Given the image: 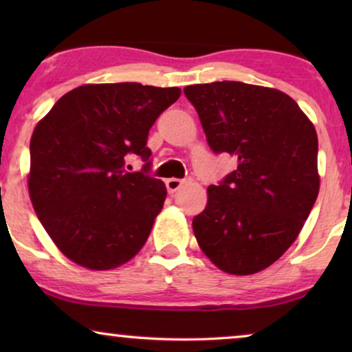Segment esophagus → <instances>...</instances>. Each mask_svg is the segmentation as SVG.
<instances>
[{
  "label": "esophagus",
  "instance_id": "obj_1",
  "mask_svg": "<svg viewBox=\"0 0 352 352\" xmlns=\"http://www.w3.org/2000/svg\"><path fill=\"white\" fill-rule=\"evenodd\" d=\"M187 182V179H177V177H170V179L165 181L166 184V189L170 194H173V192H176L179 187H182Z\"/></svg>",
  "mask_w": 352,
  "mask_h": 352
}]
</instances>
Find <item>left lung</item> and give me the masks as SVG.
Instances as JSON below:
<instances>
[{
  "label": "left lung",
  "instance_id": "left-lung-1",
  "mask_svg": "<svg viewBox=\"0 0 352 352\" xmlns=\"http://www.w3.org/2000/svg\"><path fill=\"white\" fill-rule=\"evenodd\" d=\"M184 94L211 151L239 162L208 187L192 221L197 242L221 271H263L295 242L319 194L314 124L290 96L264 86L214 81Z\"/></svg>",
  "mask_w": 352,
  "mask_h": 352
}]
</instances>
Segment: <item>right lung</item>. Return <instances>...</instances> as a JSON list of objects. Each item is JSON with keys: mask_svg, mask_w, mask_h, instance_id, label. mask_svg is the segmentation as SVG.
I'll list each match as a JSON object with an SVG mask.
<instances>
[{"mask_svg": "<svg viewBox=\"0 0 352 352\" xmlns=\"http://www.w3.org/2000/svg\"><path fill=\"white\" fill-rule=\"evenodd\" d=\"M179 88L85 85L57 100L30 141L28 192L57 248L80 266L105 271L144 247L166 187L151 173L147 138ZM128 155L144 162L128 173Z\"/></svg>", "mask_w": 352, "mask_h": 352, "instance_id": "obj_1", "label": "right lung"}]
</instances>
